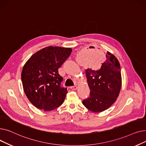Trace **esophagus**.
<instances>
[{
  "label": "esophagus",
  "instance_id": "esophagus-1",
  "mask_svg": "<svg viewBox=\"0 0 146 146\" xmlns=\"http://www.w3.org/2000/svg\"><path fill=\"white\" fill-rule=\"evenodd\" d=\"M77 88H78V87H77V86H76L70 87V89H71L72 90H76V89H77Z\"/></svg>",
  "mask_w": 146,
  "mask_h": 146
}]
</instances>
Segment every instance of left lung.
Wrapping results in <instances>:
<instances>
[{
	"label": "left lung",
	"mask_w": 146,
	"mask_h": 146,
	"mask_svg": "<svg viewBox=\"0 0 146 146\" xmlns=\"http://www.w3.org/2000/svg\"><path fill=\"white\" fill-rule=\"evenodd\" d=\"M90 48H94L90 47ZM97 70H85L90 96L82 103L94 112H102L116 101L121 88V67L118 59L107 52L106 59Z\"/></svg>",
	"instance_id": "8db88e82"
}]
</instances>
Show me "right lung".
<instances>
[{
    "mask_svg": "<svg viewBox=\"0 0 146 146\" xmlns=\"http://www.w3.org/2000/svg\"><path fill=\"white\" fill-rule=\"evenodd\" d=\"M72 51L70 48L50 46L35 52L24 66L23 88L29 101L37 108L50 111L64 102L67 90L61 86L63 78L58 70Z\"/></svg>",
    "mask_w": 146,
    "mask_h": 146,
    "instance_id": "obj_1",
    "label": "right lung"
}]
</instances>
